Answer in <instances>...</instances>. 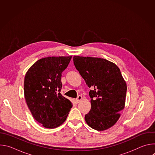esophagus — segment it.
Returning <instances> with one entry per match:
<instances>
[{"mask_svg":"<svg viewBox=\"0 0 155 155\" xmlns=\"http://www.w3.org/2000/svg\"><path fill=\"white\" fill-rule=\"evenodd\" d=\"M81 99H82V96L79 95V96L77 97V98L76 99V102H77V103H78V102H79Z\"/></svg>","mask_w":155,"mask_h":155,"instance_id":"esophagus-1","label":"esophagus"}]
</instances>
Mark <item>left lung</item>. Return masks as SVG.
<instances>
[{"mask_svg":"<svg viewBox=\"0 0 155 155\" xmlns=\"http://www.w3.org/2000/svg\"><path fill=\"white\" fill-rule=\"evenodd\" d=\"M75 68L91 88V107L84 119L91 128L101 131L113 126L124 108L126 83L114 62L99 58L74 56Z\"/></svg>","mask_w":155,"mask_h":155,"instance_id":"8db88e82","label":"left lung"}]
</instances>
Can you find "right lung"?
Segmentation results:
<instances>
[{
	"label": "right lung",
	"instance_id": "add662e5",
	"mask_svg": "<svg viewBox=\"0 0 155 155\" xmlns=\"http://www.w3.org/2000/svg\"><path fill=\"white\" fill-rule=\"evenodd\" d=\"M72 56H52L36 61L26 74L24 93L34 118L43 127L56 128L67 118L72 102L62 96V72Z\"/></svg>",
	"mask_w": 155,
	"mask_h": 155
}]
</instances>
